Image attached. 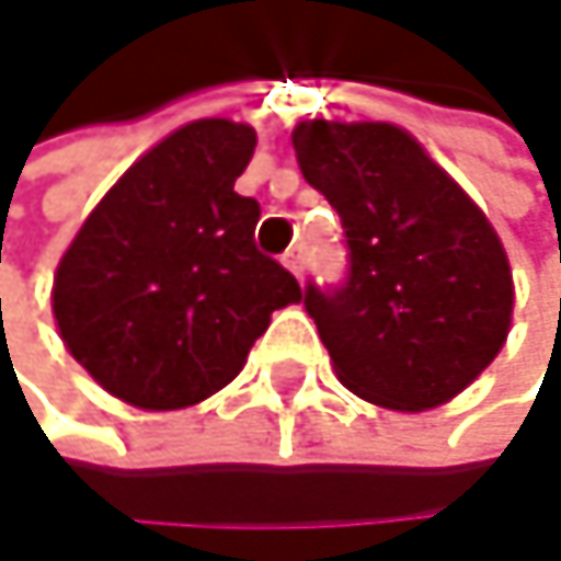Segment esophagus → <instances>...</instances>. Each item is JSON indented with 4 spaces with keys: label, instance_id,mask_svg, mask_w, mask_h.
<instances>
[{
    "label": "esophagus",
    "instance_id": "obj_1",
    "mask_svg": "<svg viewBox=\"0 0 561 561\" xmlns=\"http://www.w3.org/2000/svg\"><path fill=\"white\" fill-rule=\"evenodd\" d=\"M283 262H286V268H289L296 278H302V268H306V265H302V249H299V245H296V249H289V252L283 255Z\"/></svg>",
    "mask_w": 561,
    "mask_h": 561
}]
</instances>
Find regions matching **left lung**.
Returning <instances> with one entry per match:
<instances>
[{
	"label": "left lung",
	"instance_id": "obj_1",
	"mask_svg": "<svg viewBox=\"0 0 561 561\" xmlns=\"http://www.w3.org/2000/svg\"><path fill=\"white\" fill-rule=\"evenodd\" d=\"M296 159L342 219L348 268L306 312L358 399L422 412L459 396L512 322L505 249L472 198L389 123H299Z\"/></svg>",
	"mask_w": 561,
	"mask_h": 561
}]
</instances>
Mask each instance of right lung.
I'll return each instance as SVG.
<instances>
[{
    "label": "right lung",
    "mask_w": 561,
    "mask_h": 561,
    "mask_svg": "<svg viewBox=\"0 0 561 561\" xmlns=\"http://www.w3.org/2000/svg\"><path fill=\"white\" fill-rule=\"evenodd\" d=\"M255 129L198 118L146 152L92 209L56 268L53 312L76 363L115 399L165 412L229 386L296 275L255 249L236 192Z\"/></svg>",
    "instance_id": "right-lung-1"
}]
</instances>
